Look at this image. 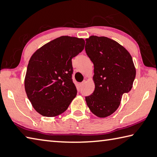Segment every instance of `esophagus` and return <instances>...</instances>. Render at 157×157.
<instances>
[{
    "instance_id": "obj_1",
    "label": "esophagus",
    "mask_w": 157,
    "mask_h": 157,
    "mask_svg": "<svg viewBox=\"0 0 157 157\" xmlns=\"http://www.w3.org/2000/svg\"><path fill=\"white\" fill-rule=\"evenodd\" d=\"M85 83V81H82V82H80V83L78 84V85H79V87L81 88V87H82V86H83V85Z\"/></svg>"
}]
</instances>
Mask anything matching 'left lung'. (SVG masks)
<instances>
[{"label":"left lung","instance_id":"8db88e82","mask_svg":"<svg viewBox=\"0 0 157 157\" xmlns=\"http://www.w3.org/2000/svg\"><path fill=\"white\" fill-rule=\"evenodd\" d=\"M85 41V51L94 63L95 84L85 100L94 115L106 117L119 107L123 94L131 90L135 67L131 54L115 40L91 35Z\"/></svg>","mask_w":157,"mask_h":157}]
</instances>
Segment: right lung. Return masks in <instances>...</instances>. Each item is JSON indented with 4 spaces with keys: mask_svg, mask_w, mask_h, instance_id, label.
Here are the masks:
<instances>
[{
    "mask_svg": "<svg viewBox=\"0 0 157 157\" xmlns=\"http://www.w3.org/2000/svg\"><path fill=\"white\" fill-rule=\"evenodd\" d=\"M82 38L61 36L44 44L29 61L25 88L37 113L55 117L67 110L76 96L72 59L84 49Z\"/></svg>",
    "mask_w": 157,
    "mask_h": 157,
    "instance_id": "1",
    "label": "right lung"
}]
</instances>
